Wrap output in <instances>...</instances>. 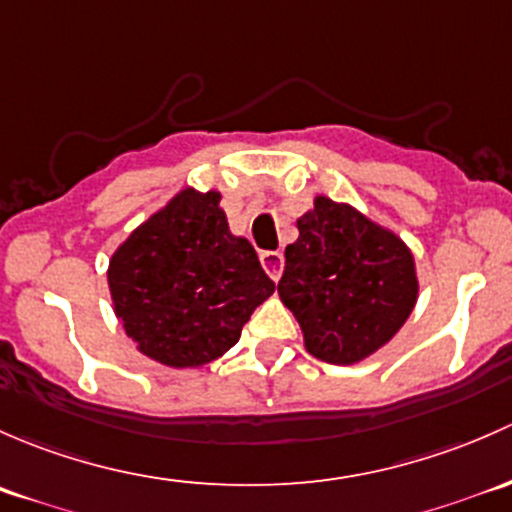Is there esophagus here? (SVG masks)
Returning a JSON list of instances; mask_svg holds the SVG:
<instances>
[{
	"instance_id": "obj_1",
	"label": "esophagus",
	"mask_w": 512,
	"mask_h": 512,
	"mask_svg": "<svg viewBox=\"0 0 512 512\" xmlns=\"http://www.w3.org/2000/svg\"><path fill=\"white\" fill-rule=\"evenodd\" d=\"M261 263H263V268H266L268 276H271L273 281H278V278H281V273H283V263H286V261H283L281 251H263Z\"/></svg>"
}]
</instances>
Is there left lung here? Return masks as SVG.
<instances>
[{
	"instance_id": "8db88e82",
	"label": "left lung",
	"mask_w": 512,
	"mask_h": 512,
	"mask_svg": "<svg viewBox=\"0 0 512 512\" xmlns=\"http://www.w3.org/2000/svg\"><path fill=\"white\" fill-rule=\"evenodd\" d=\"M278 281L281 303L298 320L303 345L330 365H357L402 330L419 298L407 241L352 207L318 197L298 217Z\"/></svg>"
}]
</instances>
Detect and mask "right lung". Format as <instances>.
<instances>
[{
    "instance_id": "right-lung-1",
    "label": "right lung",
    "mask_w": 512,
    "mask_h": 512,
    "mask_svg": "<svg viewBox=\"0 0 512 512\" xmlns=\"http://www.w3.org/2000/svg\"><path fill=\"white\" fill-rule=\"evenodd\" d=\"M108 288L135 350L172 370H197L239 342L276 283L249 239L231 234L217 189L187 184L113 251Z\"/></svg>"
}]
</instances>
